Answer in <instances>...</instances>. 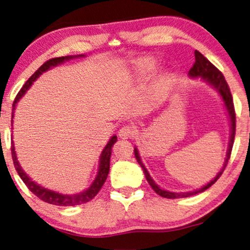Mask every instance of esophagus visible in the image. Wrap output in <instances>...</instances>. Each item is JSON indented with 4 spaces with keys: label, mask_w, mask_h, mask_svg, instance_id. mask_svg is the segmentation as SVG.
Instances as JSON below:
<instances>
[{
    "label": "esophagus",
    "mask_w": 250,
    "mask_h": 250,
    "mask_svg": "<svg viewBox=\"0 0 250 250\" xmlns=\"http://www.w3.org/2000/svg\"><path fill=\"white\" fill-rule=\"evenodd\" d=\"M134 135V128L131 125H123V127L119 130V137L122 139H127L132 137Z\"/></svg>",
    "instance_id": "obj_1"
}]
</instances>
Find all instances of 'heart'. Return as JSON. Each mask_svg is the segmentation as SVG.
I'll return each instance as SVG.
<instances>
[{"label": "heart", "instance_id": "obj_1", "mask_svg": "<svg viewBox=\"0 0 250 250\" xmlns=\"http://www.w3.org/2000/svg\"><path fill=\"white\" fill-rule=\"evenodd\" d=\"M154 68V64H153L152 62H148V61H142L141 62H138L137 67H136V73H137L138 75H146L148 74L149 72L152 71V69ZM166 84L165 81H161L160 82V84L158 86V90H156V92L158 94H160V92L162 91V89H164V86Z\"/></svg>", "mask_w": 250, "mask_h": 250}]
</instances>
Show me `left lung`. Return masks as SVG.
I'll list each match as a JSON object with an SVG mask.
<instances>
[{"mask_svg":"<svg viewBox=\"0 0 250 250\" xmlns=\"http://www.w3.org/2000/svg\"><path fill=\"white\" fill-rule=\"evenodd\" d=\"M194 55H195V62L191 67V69L188 71V74H189V76H192V78H197V76H200V78L205 80V81L210 83L211 85H214L215 88L217 89L219 95L222 96L223 101H224L226 109H228L229 115V120H231V137H229V144L228 154H226L225 164H224V167H223L222 170L218 172L217 176H216V177L212 179L210 183H208V184L204 186V188L195 189V191H193V192H188V193H174V192H168V191H165V189L160 188L159 186L156 185L154 182H153V179L151 178V176H149L148 171L146 170L145 166L143 165L137 148H135V156H136V159H137L138 164L141 165V167L143 168V170H144L145 177H146V179H147L148 184L151 185V188L153 189H154V192L156 193V194H159L160 197H164V198H167V199L188 198V197H191V195H194V194H198V193L204 192L207 188H210V186L212 184H215V183L217 182V179L222 176L223 171H224V169L226 167V165H228L229 156H231L232 147H233V142H234V136H235V111H234L233 98H232L231 90H229V86L228 84V82H226L224 75L222 74V72L219 71L218 68H216L215 66L212 65L211 62H209L208 59L206 58L201 52H199L198 50H195Z\"/></svg>","mask_w":250,"mask_h":250,"instance_id":"1","label":"left lung"}]
</instances>
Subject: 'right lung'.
Segmentation results:
<instances>
[{"mask_svg": "<svg viewBox=\"0 0 250 250\" xmlns=\"http://www.w3.org/2000/svg\"><path fill=\"white\" fill-rule=\"evenodd\" d=\"M73 57L71 56H66V57H56V58H51L49 61H46L44 64H43L41 67H40L38 71H36L34 74H33L31 78H29L22 88L19 90L18 94H17L15 102H13L12 107L13 109L16 108V104L17 102L19 101L22 97V95L25 94L26 90L32 85V83L35 81L36 79L39 78L40 75L42 74L43 72L48 71L50 67H53V66H57L58 64H62V62L68 61ZM12 119H13V112H12ZM12 119H11V123H12ZM116 142V136H113V137L109 139V142L107 143V145L105 146V148L103 149L102 155H101V161H99V170H98V175L96 177L95 182L92 183V185L86 191L80 193V194H74V195H65V194H61L58 192H53L51 189L44 188L42 186H40L36 184L35 182H33L31 178L28 177L27 175L22 171V169L19 166V162L17 161V156H16V152H15V147L13 145H11V155H12V160H13V165H15V168L18 175L21 176V178L22 179V182L25 183V185L27 186L29 191H31L33 194H35L39 199H41L42 201L48 202L50 205H56V206H78V205H82L85 204V202H89L92 200L97 193L101 191L102 186L104 185V183L107 178L108 171H109V159H111V153H112V147L114 145V143Z\"/></svg>", "mask_w": 250, "mask_h": 250, "instance_id": "obj_1", "label": "right lung"}]
</instances>
